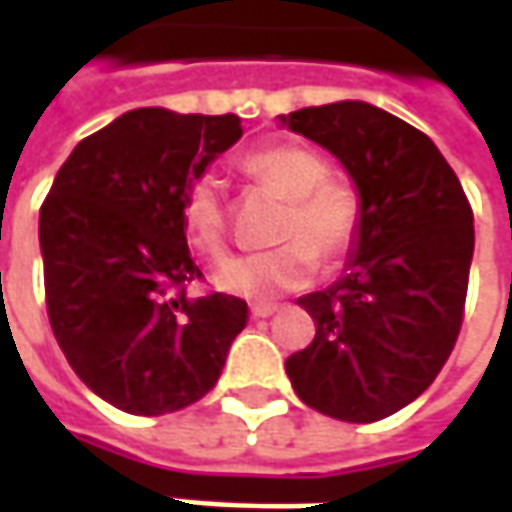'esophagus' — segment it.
<instances>
[{
    "instance_id": "obj_1",
    "label": "esophagus",
    "mask_w": 512,
    "mask_h": 512,
    "mask_svg": "<svg viewBox=\"0 0 512 512\" xmlns=\"http://www.w3.org/2000/svg\"><path fill=\"white\" fill-rule=\"evenodd\" d=\"M276 310H279V305H273V302H256V305H250V316L253 319H270Z\"/></svg>"
}]
</instances>
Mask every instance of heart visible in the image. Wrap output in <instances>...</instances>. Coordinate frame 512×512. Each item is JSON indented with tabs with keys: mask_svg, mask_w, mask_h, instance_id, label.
Returning <instances> with one entry per match:
<instances>
[{
	"mask_svg": "<svg viewBox=\"0 0 512 512\" xmlns=\"http://www.w3.org/2000/svg\"><path fill=\"white\" fill-rule=\"evenodd\" d=\"M242 170L287 199L276 230L282 245L265 253L236 256L216 270L213 282L227 296L276 299L302 290L316 276V267L336 265L356 245L362 230V196L350 185L327 179V162L302 145H273L247 153ZM182 227L187 242L205 259H222L227 250L225 202L219 182L202 176L182 193Z\"/></svg>",
	"mask_w": 512,
	"mask_h": 512,
	"instance_id": "obj_1",
	"label": "heart"
}]
</instances>
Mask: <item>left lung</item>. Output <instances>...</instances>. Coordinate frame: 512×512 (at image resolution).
<instances>
[{"label":"left lung","instance_id":"obj_1","mask_svg":"<svg viewBox=\"0 0 512 512\" xmlns=\"http://www.w3.org/2000/svg\"><path fill=\"white\" fill-rule=\"evenodd\" d=\"M333 153L362 196L344 273L299 305L316 336L285 362L296 396L339 422H379L419 399L459 339L473 210L422 130L367 102L279 116Z\"/></svg>","mask_w":512,"mask_h":512}]
</instances>
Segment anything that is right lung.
Instances as JSON below:
<instances>
[{
  "mask_svg": "<svg viewBox=\"0 0 512 512\" xmlns=\"http://www.w3.org/2000/svg\"><path fill=\"white\" fill-rule=\"evenodd\" d=\"M242 139L239 116L139 108L82 139L39 210L45 299L73 373L113 407L165 416L219 382L247 305L202 279L182 193Z\"/></svg>",
  "mask_w": 512,
  "mask_h": 512,
  "instance_id": "1",
  "label": "right lung"
}]
</instances>
